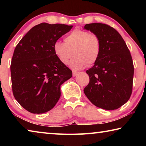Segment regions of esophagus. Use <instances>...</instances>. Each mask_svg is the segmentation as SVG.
<instances>
[{"label": "esophagus", "instance_id": "esophagus-1", "mask_svg": "<svg viewBox=\"0 0 146 146\" xmlns=\"http://www.w3.org/2000/svg\"><path fill=\"white\" fill-rule=\"evenodd\" d=\"M78 73V71H73V76H76V75H77V74Z\"/></svg>", "mask_w": 146, "mask_h": 146}]
</instances>
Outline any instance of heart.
I'll use <instances>...</instances> for the list:
<instances>
[{
	"label": "heart",
	"mask_w": 146,
	"mask_h": 146,
	"mask_svg": "<svg viewBox=\"0 0 146 146\" xmlns=\"http://www.w3.org/2000/svg\"><path fill=\"white\" fill-rule=\"evenodd\" d=\"M101 41L97 35L90 31L76 28L64 38V42L56 41L53 49L56 58L62 64L66 65L72 55L70 66L73 70H79L87 64H95L100 57Z\"/></svg>",
	"instance_id": "1"
}]
</instances>
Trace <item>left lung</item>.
Masks as SVG:
<instances>
[{"label":"left lung","mask_w":146,"mask_h":146,"mask_svg":"<svg viewBox=\"0 0 146 146\" xmlns=\"http://www.w3.org/2000/svg\"><path fill=\"white\" fill-rule=\"evenodd\" d=\"M84 29L99 36L102 48L98 60L86 71L90 82L84 92L97 107L117 110L132 93L134 66L130 51L119 33L108 24H88Z\"/></svg>","instance_id":"left-lung-1"}]
</instances>
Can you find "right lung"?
Here are the masks:
<instances>
[{
    "label": "right lung",
    "mask_w": 146,
    "mask_h": 146,
    "mask_svg": "<svg viewBox=\"0 0 146 146\" xmlns=\"http://www.w3.org/2000/svg\"><path fill=\"white\" fill-rule=\"evenodd\" d=\"M73 26L49 24L34 26L15 47L10 66L12 91L20 105L32 113L53 109L60 97L61 84L72 71L54 53L53 44Z\"/></svg>",
    "instance_id": "right-lung-1"
}]
</instances>
